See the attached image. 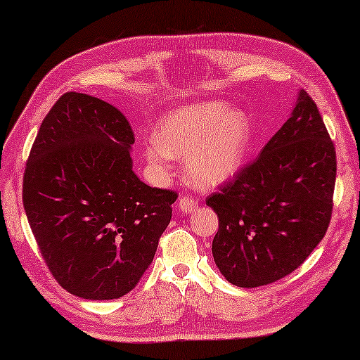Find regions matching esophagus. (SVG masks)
Listing matches in <instances>:
<instances>
[{
    "label": "esophagus",
    "instance_id": "1",
    "mask_svg": "<svg viewBox=\"0 0 360 360\" xmlns=\"http://www.w3.org/2000/svg\"><path fill=\"white\" fill-rule=\"evenodd\" d=\"M178 209L181 212H186V213H192L198 209V201L192 196H182L181 200L178 201Z\"/></svg>",
    "mask_w": 360,
    "mask_h": 360
}]
</instances>
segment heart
Returning <instances> with one entry per match:
<instances>
[{
    "mask_svg": "<svg viewBox=\"0 0 360 360\" xmlns=\"http://www.w3.org/2000/svg\"><path fill=\"white\" fill-rule=\"evenodd\" d=\"M252 139L246 112L219 101L172 111L159 122L143 156L159 174L170 172V158H184V173L196 187H215L238 173Z\"/></svg>",
    "mask_w": 360,
    "mask_h": 360,
    "instance_id": "obj_1",
    "label": "heart"
}]
</instances>
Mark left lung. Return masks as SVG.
<instances>
[{
	"mask_svg": "<svg viewBox=\"0 0 360 360\" xmlns=\"http://www.w3.org/2000/svg\"><path fill=\"white\" fill-rule=\"evenodd\" d=\"M335 170L323 119L300 89L259 156L205 200L219 221L213 259L229 283L269 285L311 255L330 226Z\"/></svg>",
	"mask_w": 360,
	"mask_h": 360,
	"instance_id": "left-lung-1",
	"label": "left lung"
}]
</instances>
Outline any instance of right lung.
I'll return each mask as SVG.
<instances>
[{
  "label": "right lung",
  "mask_w": 360,
  "mask_h": 360,
  "mask_svg": "<svg viewBox=\"0 0 360 360\" xmlns=\"http://www.w3.org/2000/svg\"><path fill=\"white\" fill-rule=\"evenodd\" d=\"M134 134L116 106L65 93L46 114L22 178V204L58 285L88 300L128 294L156 254L178 193L133 172Z\"/></svg>",
  "instance_id": "obj_1"
}]
</instances>
